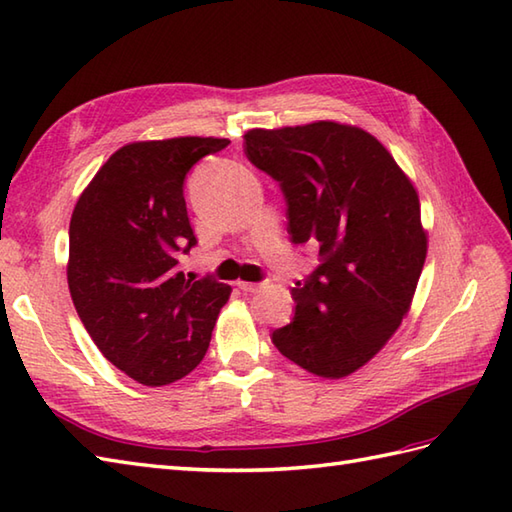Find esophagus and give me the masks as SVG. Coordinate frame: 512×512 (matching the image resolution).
<instances>
[{
  "mask_svg": "<svg viewBox=\"0 0 512 512\" xmlns=\"http://www.w3.org/2000/svg\"><path fill=\"white\" fill-rule=\"evenodd\" d=\"M264 284H257V281H239V288H242L244 292H257L262 290Z\"/></svg>",
  "mask_w": 512,
  "mask_h": 512,
  "instance_id": "34e87169",
  "label": "esophagus"
}]
</instances>
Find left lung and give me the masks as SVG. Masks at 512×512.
I'll return each instance as SVG.
<instances>
[{"label":"left lung","instance_id":"left-lung-1","mask_svg":"<svg viewBox=\"0 0 512 512\" xmlns=\"http://www.w3.org/2000/svg\"><path fill=\"white\" fill-rule=\"evenodd\" d=\"M244 151L279 182L290 242L319 248V266L292 288L295 317L270 339L312 374H352L416 292L427 257L418 193L389 151L350 125L253 129Z\"/></svg>","mask_w":512,"mask_h":512}]
</instances>
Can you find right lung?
I'll return each mask as SVG.
<instances>
[{
	"label": "right lung",
	"instance_id": "right-lung-1",
	"mask_svg": "<svg viewBox=\"0 0 512 512\" xmlns=\"http://www.w3.org/2000/svg\"><path fill=\"white\" fill-rule=\"evenodd\" d=\"M231 140L184 136L116 151L70 220L68 286L103 356L140 385L162 387L200 365L231 286L184 277L198 244L184 202L195 162Z\"/></svg>",
	"mask_w": 512,
	"mask_h": 512
}]
</instances>
